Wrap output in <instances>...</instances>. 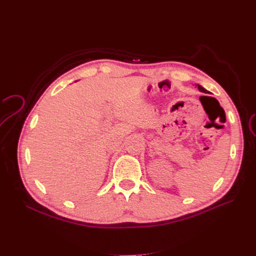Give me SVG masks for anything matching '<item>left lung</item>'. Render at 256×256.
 I'll return each mask as SVG.
<instances>
[{"label":"left lung","mask_w":256,"mask_h":256,"mask_svg":"<svg viewBox=\"0 0 256 256\" xmlns=\"http://www.w3.org/2000/svg\"><path fill=\"white\" fill-rule=\"evenodd\" d=\"M197 87H198V89H199V91H201V92H204V93H210L208 90H206L202 86H200V85H197Z\"/></svg>","instance_id":"1"}]
</instances>
